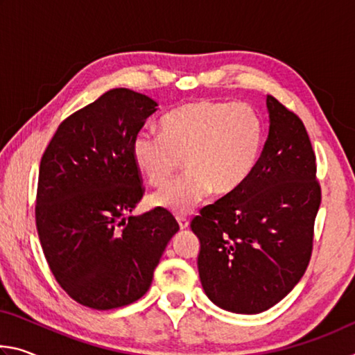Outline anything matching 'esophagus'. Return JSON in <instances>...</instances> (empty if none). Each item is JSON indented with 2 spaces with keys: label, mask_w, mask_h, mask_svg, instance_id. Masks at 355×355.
Listing matches in <instances>:
<instances>
[{
  "label": "esophagus",
  "mask_w": 355,
  "mask_h": 355,
  "mask_svg": "<svg viewBox=\"0 0 355 355\" xmlns=\"http://www.w3.org/2000/svg\"><path fill=\"white\" fill-rule=\"evenodd\" d=\"M177 222L180 225V230H186L189 227V220L184 218V216H177Z\"/></svg>",
  "instance_id": "34e87169"
}]
</instances>
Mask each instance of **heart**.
<instances>
[{"label": "heart", "instance_id": "1", "mask_svg": "<svg viewBox=\"0 0 355 355\" xmlns=\"http://www.w3.org/2000/svg\"><path fill=\"white\" fill-rule=\"evenodd\" d=\"M264 122L248 103L197 100L161 120V135L142 131L131 142V156L144 178L163 186L182 167L188 172L152 196V203L188 214L214 191L230 196L248 182L260 161Z\"/></svg>", "mask_w": 355, "mask_h": 355}]
</instances>
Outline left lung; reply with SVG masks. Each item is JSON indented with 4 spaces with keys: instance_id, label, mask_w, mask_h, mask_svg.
Listing matches in <instances>:
<instances>
[{
    "instance_id": "1",
    "label": "left lung",
    "mask_w": 355,
    "mask_h": 355,
    "mask_svg": "<svg viewBox=\"0 0 355 355\" xmlns=\"http://www.w3.org/2000/svg\"><path fill=\"white\" fill-rule=\"evenodd\" d=\"M266 106L269 135L254 173L191 222L200 241L197 266L205 294L243 315L271 309L302 279L321 203L302 120L271 95Z\"/></svg>"
}]
</instances>
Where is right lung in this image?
<instances>
[{
	"label": "right lung",
	"instance_id": "1",
	"mask_svg": "<svg viewBox=\"0 0 355 355\" xmlns=\"http://www.w3.org/2000/svg\"><path fill=\"white\" fill-rule=\"evenodd\" d=\"M156 106L144 94L111 89L65 119L42 156V249L58 284L86 307L111 310L141 299L180 230L159 207L127 216L144 194L131 142Z\"/></svg>",
	"mask_w": 355,
	"mask_h": 355
}]
</instances>
